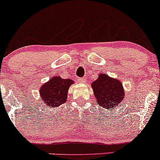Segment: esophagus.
I'll return each mask as SVG.
<instances>
[{
  "label": "esophagus",
  "mask_w": 160,
  "mask_h": 160,
  "mask_svg": "<svg viewBox=\"0 0 160 160\" xmlns=\"http://www.w3.org/2000/svg\"><path fill=\"white\" fill-rule=\"evenodd\" d=\"M78 80L79 82H80V83H85L86 82V80L85 78H78Z\"/></svg>",
  "instance_id": "obj_1"
}]
</instances>
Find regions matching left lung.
Instances as JSON below:
<instances>
[{"mask_svg":"<svg viewBox=\"0 0 160 160\" xmlns=\"http://www.w3.org/2000/svg\"><path fill=\"white\" fill-rule=\"evenodd\" d=\"M91 85L97 104L106 109L112 110L118 107L125 97L122 82L106 74H99L98 79Z\"/></svg>","mask_w":160,"mask_h":160,"instance_id":"obj_1","label":"left lung"}]
</instances>
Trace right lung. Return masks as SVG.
<instances>
[{
  "mask_svg": "<svg viewBox=\"0 0 160 160\" xmlns=\"http://www.w3.org/2000/svg\"><path fill=\"white\" fill-rule=\"evenodd\" d=\"M73 83L71 79H62L58 75L53 77L40 89L42 101L47 107H58L67 101L68 91Z\"/></svg>",
  "mask_w": 160,
  "mask_h": 160,
  "instance_id": "right-lung-1",
  "label": "right lung"
}]
</instances>
